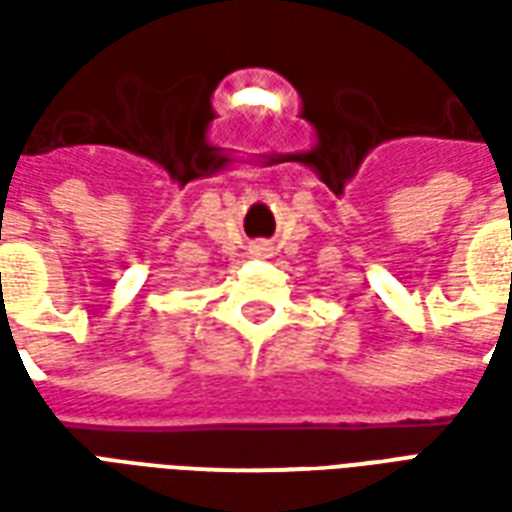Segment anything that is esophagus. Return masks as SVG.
I'll use <instances>...</instances> for the list:
<instances>
[{"mask_svg": "<svg viewBox=\"0 0 512 512\" xmlns=\"http://www.w3.org/2000/svg\"><path fill=\"white\" fill-rule=\"evenodd\" d=\"M252 252H255V255L268 257V255H271V246H268V244H255V249H252Z\"/></svg>", "mask_w": 512, "mask_h": 512, "instance_id": "34e87169", "label": "esophagus"}]
</instances>
